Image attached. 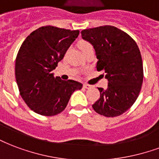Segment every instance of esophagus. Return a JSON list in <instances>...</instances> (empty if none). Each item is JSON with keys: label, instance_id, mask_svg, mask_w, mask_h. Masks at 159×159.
<instances>
[{"label": "esophagus", "instance_id": "1", "mask_svg": "<svg viewBox=\"0 0 159 159\" xmlns=\"http://www.w3.org/2000/svg\"><path fill=\"white\" fill-rule=\"evenodd\" d=\"M83 88H84V89H89V88H91V85L87 84V83H84V84H83Z\"/></svg>", "mask_w": 159, "mask_h": 159}]
</instances>
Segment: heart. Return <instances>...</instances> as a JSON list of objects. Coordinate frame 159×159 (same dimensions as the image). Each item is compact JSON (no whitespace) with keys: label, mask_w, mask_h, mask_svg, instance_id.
<instances>
[{"label":"heart","mask_w":159,"mask_h":159,"mask_svg":"<svg viewBox=\"0 0 159 159\" xmlns=\"http://www.w3.org/2000/svg\"><path fill=\"white\" fill-rule=\"evenodd\" d=\"M78 46H79L80 50H82V51H84L85 50H87L88 48H89V47H92V44L89 42H88V41H80L79 43H78Z\"/></svg>","instance_id":"obj_1"}]
</instances>
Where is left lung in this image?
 <instances>
[{
	"label": "left lung",
	"mask_w": 159,
	"mask_h": 159,
	"mask_svg": "<svg viewBox=\"0 0 159 159\" xmlns=\"http://www.w3.org/2000/svg\"><path fill=\"white\" fill-rule=\"evenodd\" d=\"M82 38L93 45L98 71L104 70L108 88L100 92L93 109L105 117L121 116L138 98L143 81L141 52L130 35L114 26L84 29Z\"/></svg>",
	"instance_id": "obj_1"
}]
</instances>
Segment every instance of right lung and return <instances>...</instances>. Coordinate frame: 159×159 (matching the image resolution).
I'll return each mask as SVG.
<instances>
[{
  "mask_svg": "<svg viewBox=\"0 0 159 159\" xmlns=\"http://www.w3.org/2000/svg\"><path fill=\"white\" fill-rule=\"evenodd\" d=\"M78 35L79 30L44 26L31 33L20 47L15 64L17 87L26 104L39 115L61 113L73 92L83 88L81 83L63 81L51 73Z\"/></svg>",
  "mask_w": 159,
  "mask_h": 159,
  "instance_id": "1",
  "label": "right lung"
}]
</instances>
